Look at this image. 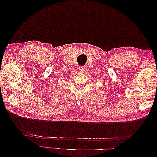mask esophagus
Masks as SVG:
<instances>
[{"instance_id":"1","label":"esophagus","mask_w":157,"mask_h":157,"mask_svg":"<svg viewBox=\"0 0 157 157\" xmlns=\"http://www.w3.org/2000/svg\"><path fill=\"white\" fill-rule=\"evenodd\" d=\"M78 70L80 71V72L84 73L85 71H86V67H83V66H82V67H79Z\"/></svg>"}]
</instances>
